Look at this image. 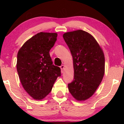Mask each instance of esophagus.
Segmentation results:
<instances>
[{"instance_id": "obj_1", "label": "esophagus", "mask_w": 124, "mask_h": 124, "mask_svg": "<svg viewBox=\"0 0 124 124\" xmlns=\"http://www.w3.org/2000/svg\"><path fill=\"white\" fill-rule=\"evenodd\" d=\"M64 67H65V66H64V65H62L61 66H60V68H61V69L62 73H63L64 72Z\"/></svg>"}]
</instances>
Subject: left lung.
<instances>
[{"label": "left lung", "mask_w": 124, "mask_h": 124, "mask_svg": "<svg viewBox=\"0 0 124 124\" xmlns=\"http://www.w3.org/2000/svg\"><path fill=\"white\" fill-rule=\"evenodd\" d=\"M63 37L73 57L74 79L68 84L71 95L78 101L93 95L104 76L103 51L91 34L83 30L65 33Z\"/></svg>", "instance_id": "obj_1"}]
</instances>
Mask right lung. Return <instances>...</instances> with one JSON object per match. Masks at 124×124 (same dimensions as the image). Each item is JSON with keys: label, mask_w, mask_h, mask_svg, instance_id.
I'll list each match as a JSON object with an SVG mask.
<instances>
[{"label": "right lung", "mask_w": 124, "mask_h": 124, "mask_svg": "<svg viewBox=\"0 0 124 124\" xmlns=\"http://www.w3.org/2000/svg\"><path fill=\"white\" fill-rule=\"evenodd\" d=\"M57 37L56 33L40 32L18 50L16 64L18 76L23 87L34 100L44 98L61 76V69L52 64L49 53Z\"/></svg>", "instance_id": "add662e5"}]
</instances>
